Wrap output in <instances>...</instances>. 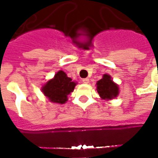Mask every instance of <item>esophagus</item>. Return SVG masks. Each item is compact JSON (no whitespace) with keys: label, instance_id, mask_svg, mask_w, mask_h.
<instances>
[{"label":"esophagus","instance_id":"1","mask_svg":"<svg viewBox=\"0 0 158 158\" xmlns=\"http://www.w3.org/2000/svg\"><path fill=\"white\" fill-rule=\"evenodd\" d=\"M83 83H85V84H88L89 82V79L88 78H85V79H82Z\"/></svg>","mask_w":158,"mask_h":158}]
</instances>
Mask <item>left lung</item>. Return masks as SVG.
I'll use <instances>...</instances> for the list:
<instances>
[{
  "instance_id": "obj_1",
  "label": "left lung",
  "mask_w": 158,
  "mask_h": 158,
  "mask_svg": "<svg viewBox=\"0 0 158 158\" xmlns=\"http://www.w3.org/2000/svg\"><path fill=\"white\" fill-rule=\"evenodd\" d=\"M96 85L97 92L102 100H112L118 96V86L113 82L112 77L108 74H104L102 79L97 81Z\"/></svg>"
}]
</instances>
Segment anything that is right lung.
Segmentation results:
<instances>
[{
  "mask_svg": "<svg viewBox=\"0 0 158 158\" xmlns=\"http://www.w3.org/2000/svg\"><path fill=\"white\" fill-rule=\"evenodd\" d=\"M77 85L69 78L66 73L60 70L56 73L54 78L50 79L41 88L43 94L50 102L53 103L63 104L68 101V96L73 91Z\"/></svg>",
  "mask_w": 158,
  "mask_h": 158,
  "instance_id": "right-lung-1",
  "label": "right lung"
}]
</instances>
